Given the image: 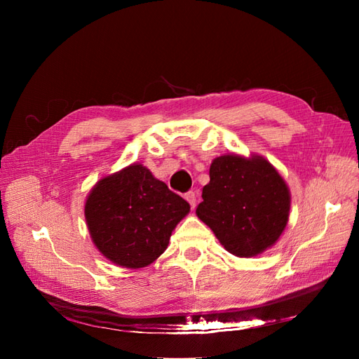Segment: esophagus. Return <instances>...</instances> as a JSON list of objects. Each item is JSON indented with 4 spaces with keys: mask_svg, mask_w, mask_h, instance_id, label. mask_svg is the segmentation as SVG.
Here are the masks:
<instances>
[{
    "mask_svg": "<svg viewBox=\"0 0 359 359\" xmlns=\"http://www.w3.org/2000/svg\"><path fill=\"white\" fill-rule=\"evenodd\" d=\"M186 201L190 203V206H191V210L194 208V206H196V193L194 191H189V193H186Z\"/></svg>",
    "mask_w": 359,
    "mask_h": 359,
    "instance_id": "1",
    "label": "esophagus"
}]
</instances>
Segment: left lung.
I'll list each match as a JSON object with an SVG mask.
<instances>
[{
    "instance_id": "8db88e82",
    "label": "left lung",
    "mask_w": 359,
    "mask_h": 359,
    "mask_svg": "<svg viewBox=\"0 0 359 359\" xmlns=\"http://www.w3.org/2000/svg\"><path fill=\"white\" fill-rule=\"evenodd\" d=\"M202 199L196 215L238 257H253L273 247L289 222L287 184L257 154L215 157Z\"/></svg>"
}]
</instances>
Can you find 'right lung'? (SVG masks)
<instances>
[{"label":"right lung","instance_id":"obj_1","mask_svg":"<svg viewBox=\"0 0 359 359\" xmlns=\"http://www.w3.org/2000/svg\"><path fill=\"white\" fill-rule=\"evenodd\" d=\"M190 205L140 163L103 177L85 201L97 250L123 268H144L165 253Z\"/></svg>","mask_w":359,"mask_h":359}]
</instances>
